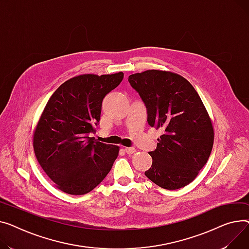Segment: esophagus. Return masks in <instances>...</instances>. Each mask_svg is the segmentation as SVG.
Segmentation results:
<instances>
[{
	"mask_svg": "<svg viewBox=\"0 0 249 249\" xmlns=\"http://www.w3.org/2000/svg\"><path fill=\"white\" fill-rule=\"evenodd\" d=\"M124 151L127 155H133L136 152V148L134 147H129V148H124Z\"/></svg>",
	"mask_w": 249,
	"mask_h": 249,
	"instance_id": "1",
	"label": "esophagus"
}]
</instances>
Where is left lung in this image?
<instances>
[{
  "mask_svg": "<svg viewBox=\"0 0 249 249\" xmlns=\"http://www.w3.org/2000/svg\"><path fill=\"white\" fill-rule=\"evenodd\" d=\"M128 82L143 101L148 124L163 130L157 149L149 153L153 164L144 175L167 190L185 187L207 163L214 142L212 123L199 94L187 79L169 71L136 73Z\"/></svg>",
  "mask_w": 249,
  "mask_h": 249,
  "instance_id": "1",
  "label": "left lung"
}]
</instances>
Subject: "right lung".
<instances>
[{
  "label": "right lung",
  "mask_w": 249,
  "mask_h": 249,
  "mask_svg": "<svg viewBox=\"0 0 249 249\" xmlns=\"http://www.w3.org/2000/svg\"><path fill=\"white\" fill-rule=\"evenodd\" d=\"M124 73L83 74L61 84L44 108L33 138L35 156L61 191L84 195L109 173L118 145L89 135L100 120L102 100L118 87Z\"/></svg>",
  "instance_id": "1"
}]
</instances>
